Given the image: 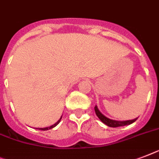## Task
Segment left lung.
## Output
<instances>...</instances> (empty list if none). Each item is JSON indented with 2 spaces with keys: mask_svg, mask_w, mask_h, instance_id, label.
Here are the masks:
<instances>
[{
  "mask_svg": "<svg viewBox=\"0 0 159 159\" xmlns=\"http://www.w3.org/2000/svg\"><path fill=\"white\" fill-rule=\"evenodd\" d=\"M95 113H96V115H97V117L100 118V121L105 125H107L108 126H110V127H118V126L130 125L131 124V123H133L134 122H135L136 119H137V117L135 118V119L127 120V121H116V120L110 119L109 117H105L104 114H102V113L99 110V109H98V107L96 106V105H95Z\"/></svg>",
  "mask_w": 159,
  "mask_h": 159,
  "instance_id": "1",
  "label": "left lung"
}]
</instances>
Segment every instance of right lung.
I'll list each match as a JSON object with an SVG mask.
<instances>
[{
    "instance_id": "1",
    "label": "right lung",
    "mask_w": 159,
    "mask_h": 159,
    "mask_svg": "<svg viewBox=\"0 0 159 159\" xmlns=\"http://www.w3.org/2000/svg\"><path fill=\"white\" fill-rule=\"evenodd\" d=\"M61 118H62V116H61V117H60V118H59V119L58 120V122H55V124L52 125V126H48V127H45V128H38V129H39V130H42V131H47V130H50V129L54 128L55 126H56L58 124H59V122H60V120H61Z\"/></svg>"
}]
</instances>
